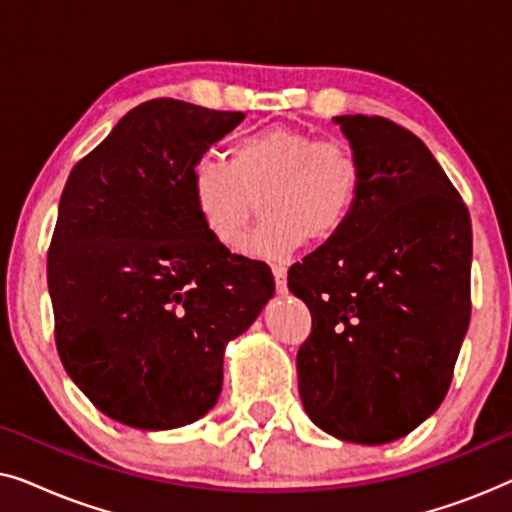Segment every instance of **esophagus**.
Masks as SVG:
<instances>
[{
	"mask_svg": "<svg viewBox=\"0 0 512 512\" xmlns=\"http://www.w3.org/2000/svg\"><path fill=\"white\" fill-rule=\"evenodd\" d=\"M272 275H275L277 291L284 293L286 291V268L284 265H272Z\"/></svg>",
	"mask_w": 512,
	"mask_h": 512,
	"instance_id": "1",
	"label": "esophagus"
}]
</instances>
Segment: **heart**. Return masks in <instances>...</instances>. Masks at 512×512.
Segmentation results:
<instances>
[{
	"mask_svg": "<svg viewBox=\"0 0 512 512\" xmlns=\"http://www.w3.org/2000/svg\"><path fill=\"white\" fill-rule=\"evenodd\" d=\"M363 186V165L342 139L275 125L237 142L230 160L202 153L191 167L195 209L221 247L242 242L256 200L263 198L261 228L244 254L282 261L307 242H328L352 219Z\"/></svg>",
	"mask_w": 512,
	"mask_h": 512,
	"instance_id": "heart-1",
	"label": "heart"
}]
</instances>
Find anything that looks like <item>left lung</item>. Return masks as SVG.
Here are the masks:
<instances>
[{"instance_id": "left-lung-1", "label": "left lung", "mask_w": 512, "mask_h": 512, "mask_svg": "<svg viewBox=\"0 0 512 512\" xmlns=\"http://www.w3.org/2000/svg\"><path fill=\"white\" fill-rule=\"evenodd\" d=\"M333 121L363 186L342 233L289 270L312 314L298 391L321 431L382 445L417 429L450 389L471 321V216L410 130L380 116Z\"/></svg>"}]
</instances>
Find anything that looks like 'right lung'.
I'll use <instances>...</instances> for the list:
<instances>
[{"mask_svg": "<svg viewBox=\"0 0 512 512\" xmlns=\"http://www.w3.org/2000/svg\"><path fill=\"white\" fill-rule=\"evenodd\" d=\"M242 111L149 100L74 165L48 249L55 345L104 415L165 431L219 401L226 345L275 296L265 263L202 226L191 167Z\"/></svg>", "mask_w": 512, "mask_h": 512, "instance_id": "obj_1", "label": "right lung"}]
</instances>
